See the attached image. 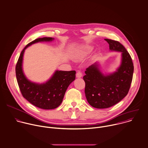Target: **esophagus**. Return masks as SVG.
Returning a JSON list of instances; mask_svg holds the SVG:
<instances>
[{"label":"esophagus","instance_id":"esophagus-1","mask_svg":"<svg viewBox=\"0 0 148 148\" xmlns=\"http://www.w3.org/2000/svg\"><path fill=\"white\" fill-rule=\"evenodd\" d=\"M82 76V73L81 71H78L76 74V77L77 78H81Z\"/></svg>","mask_w":148,"mask_h":148}]
</instances>
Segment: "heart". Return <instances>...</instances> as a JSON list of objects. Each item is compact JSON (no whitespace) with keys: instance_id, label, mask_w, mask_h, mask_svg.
I'll return each mask as SVG.
<instances>
[{"instance_id":"heart-1","label":"heart","mask_w":148,"mask_h":148,"mask_svg":"<svg viewBox=\"0 0 148 148\" xmlns=\"http://www.w3.org/2000/svg\"><path fill=\"white\" fill-rule=\"evenodd\" d=\"M92 50V48L88 45L82 46L78 52V56L79 57H83L89 54Z\"/></svg>"}]
</instances>
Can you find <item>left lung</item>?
Listing matches in <instances>:
<instances>
[{
    "mask_svg": "<svg viewBox=\"0 0 148 148\" xmlns=\"http://www.w3.org/2000/svg\"><path fill=\"white\" fill-rule=\"evenodd\" d=\"M111 51L122 52V63L117 71L104 75L97 63L86 69L83 79L85 93L89 104L94 108L111 107L121 101L127 95L133 79L134 66L129 53L119 41L104 39Z\"/></svg>",
    "mask_w": 148,
    "mask_h": 148,
    "instance_id": "8db88e82",
    "label": "left lung"
}]
</instances>
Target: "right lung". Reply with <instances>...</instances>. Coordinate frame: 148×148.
<instances>
[{
  "label": "right lung",
  "instance_id": "1",
  "mask_svg": "<svg viewBox=\"0 0 148 148\" xmlns=\"http://www.w3.org/2000/svg\"><path fill=\"white\" fill-rule=\"evenodd\" d=\"M52 37L37 38L29 43L22 51L15 67L17 82L23 97L33 106L44 110H52L59 107L63 101L69 85L75 79V71H55L45 84H38L29 81L22 71L23 56L26 48L40 41H51Z\"/></svg>",
  "mask_w": 148,
  "mask_h": 148
}]
</instances>
